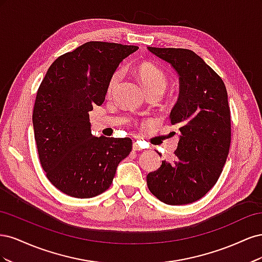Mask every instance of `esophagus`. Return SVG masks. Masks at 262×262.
<instances>
[{"mask_svg": "<svg viewBox=\"0 0 262 262\" xmlns=\"http://www.w3.org/2000/svg\"><path fill=\"white\" fill-rule=\"evenodd\" d=\"M132 148H133V150H142V149H143V148H142V147L139 145L138 142H133Z\"/></svg>", "mask_w": 262, "mask_h": 262, "instance_id": "34e87169", "label": "esophagus"}]
</instances>
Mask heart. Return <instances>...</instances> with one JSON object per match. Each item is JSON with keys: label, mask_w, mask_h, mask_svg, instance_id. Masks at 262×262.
Here are the masks:
<instances>
[{"label": "heart", "mask_w": 262, "mask_h": 262, "mask_svg": "<svg viewBox=\"0 0 262 262\" xmlns=\"http://www.w3.org/2000/svg\"><path fill=\"white\" fill-rule=\"evenodd\" d=\"M138 74L147 93L152 91H160L163 93L165 91L166 85H167V77H166L165 73L161 69H158L152 64H148V63H144V64H141L138 68ZM121 76L122 71L118 70L110 77L108 83L109 94H112L116 90V87L121 80Z\"/></svg>", "instance_id": "1"}]
</instances>
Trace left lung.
<instances>
[{
  "label": "left lung",
  "instance_id": "obj_1",
  "mask_svg": "<svg viewBox=\"0 0 262 262\" xmlns=\"http://www.w3.org/2000/svg\"><path fill=\"white\" fill-rule=\"evenodd\" d=\"M148 51L175 69L180 93L169 119L179 125L173 164L162 162L149 172L147 187L170 205L192 203L216 184L231 145V115L224 82L199 55L188 49Z\"/></svg>",
  "mask_w": 262,
  "mask_h": 262
}]
</instances>
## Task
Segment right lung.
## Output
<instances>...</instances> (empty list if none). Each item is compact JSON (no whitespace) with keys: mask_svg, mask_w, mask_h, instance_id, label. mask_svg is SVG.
I'll list each match as a JSON object with an SVG mask.
<instances>
[{"mask_svg":"<svg viewBox=\"0 0 262 262\" xmlns=\"http://www.w3.org/2000/svg\"><path fill=\"white\" fill-rule=\"evenodd\" d=\"M137 46L90 41L64 53L46 73L35 101L33 124L47 178L74 198L96 196L110 187L130 138L94 137L90 112L105 100L110 77Z\"/></svg>","mask_w":262,"mask_h":262,"instance_id":"1","label":"right lung"}]
</instances>
